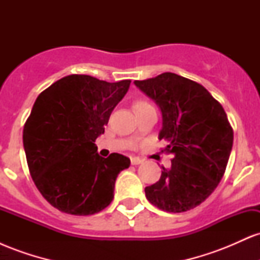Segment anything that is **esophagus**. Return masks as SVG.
I'll use <instances>...</instances> for the list:
<instances>
[{
  "mask_svg": "<svg viewBox=\"0 0 260 260\" xmlns=\"http://www.w3.org/2000/svg\"><path fill=\"white\" fill-rule=\"evenodd\" d=\"M131 162H132V165H139V164L143 162V160L140 159V157L134 156V157H131Z\"/></svg>",
  "mask_w": 260,
  "mask_h": 260,
  "instance_id": "esophagus-1",
  "label": "esophagus"
}]
</instances>
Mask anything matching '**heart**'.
Wrapping results in <instances>:
<instances>
[{
	"instance_id": "obj_1",
	"label": "heart",
	"mask_w": 260,
	"mask_h": 260,
	"mask_svg": "<svg viewBox=\"0 0 260 260\" xmlns=\"http://www.w3.org/2000/svg\"><path fill=\"white\" fill-rule=\"evenodd\" d=\"M149 106H150V105H149L147 101H143V100L136 101V103H134V105H133L134 111H139V110L145 109V107H149Z\"/></svg>"
}]
</instances>
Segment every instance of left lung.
<instances>
[{
  "mask_svg": "<svg viewBox=\"0 0 260 260\" xmlns=\"http://www.w3.org/2000/svg\"><path fill=\"white\" fill-rule=\"evenodd\" d=\"M134 84L159 106V139L174 155L171 168H162L160 180L145 187L147 199L168 213L190 210L214 192L225 174L234 144L225 110L204 86L171 72Z\"/></svg>",
  "mask_w": 260,
  "mask_h": 260,
  "instance_id": "1",
  "label": "left lung"
}]
</instances>
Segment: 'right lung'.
<instances>
[{"label": "right lung", "instance_id": "add662e5", "mask_svg": "<svg viewBox=\"0 0 260 260\" xmlns=\"http://www.w3.org/2000/svg\"><path fill=\"white\" fill-rule=\"evenodd\" d=\"M131 80L109 83L72 74L45 89L23 129V145L35 186L52 207L92 215L113 199L116 178L131 160L98 154L95 140L123 99Z\"/></svg>", "mask_w": 260, "mask_h": 260}]
</instances>
